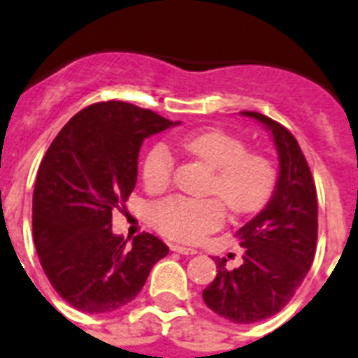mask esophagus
I'll list each match as a JSON object with an SVG mask.
<instances>
[{
  "label": "esophagus",
  "mask_w": 358,
  "mask_h": 358,
  "mask_svg": "<svg viewBox=\"0 0 358 358\" xmlns=\"http://www.w3.org/2000/svg\"><path fill=\"white\" fill-rule=\"evenodd\" d=\"M171 249L175 250V252H180V255H185V256H192L198 252L194 247H185V245H173Z\"/></svg>",
  "instance_id": "34e87169"
}]
</instances>
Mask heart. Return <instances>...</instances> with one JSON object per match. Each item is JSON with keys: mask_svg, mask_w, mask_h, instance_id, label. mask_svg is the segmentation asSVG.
<instances>
[{"mask_svg": "<svg viewBox=\"0 0 358 358\" xmlns=\"http://www.w3.org/2000/svg\"><path fill=\"white\" fill-rule=\"evenodd\" d=\"M175 143L189 155L213 169L208 182V199H189L171 196L155 203L153 224L176 240H199L219 228L224 220L222 201L233 213H249L259 208L272 194L275 168L272 160L258 152H247L245 143L219 129L178 136ZM175 171L173 153L164 143L153 146L143 162V182L152 192L171 183Z\"/></svg>", "mask_w": 358, "mask_h": 358, "instance_id": "b5f03b06", "label": "heart"}]
</instances>
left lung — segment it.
<instances>
[{"mask_svg":"<svg viewBox=\"0 0 358 358\" xmlns=\"http://www.w3.org/2000/svg\"><path fill=\"white\" fill-rule=\"evenodd\" d=\"M265 125L279 155V176L265 208L236 231L243 263L228 270L217 258L215 279L203 300L231 323H256L277 315L309 272L318 240V199L307 160L286 127L255 111H242Z\"/></svg>","mask_w":358,"mask_h":358,"instance_id":"obj_1","label":"left lung"}]
</instances>
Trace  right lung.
Masks as SVG:
<instances>
[{
  "label": "right lung",
  "mask_w": 358,
  "mask_h": 358,
  "mask_svg": "<svg viewBox=\"0 0 358 358\" xmlns=\"http://www.w3.org/2000/svg\"><path fill=\"white\" fill-rule=\"evenodd\" d=\"M173 125L178 122L132 103H93L69 120L42 159L33 240L49 282L76 309L103 315L123 307L169 252L150 233L129 243L111 222L138 182L143 141Z\"/></svg>",
  "instance_id": "obj_1"
}]
</instances>
